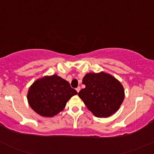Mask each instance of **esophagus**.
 Instances as JSON below:
<instances>
[{
  "label": "esophagus",
  "mask_w": 154,
  "mask_h": 154,
  "mask_svg": "<svg viewBox=\"0 0 154 154\" xmlns=\"http://www.w3.org/2000/svg\"><path fill=\"white\" fill-rule=\"evenodd\" d=\"M76 90H77V92H79V91H80V86H78V87H77V88H76Z\"/></svg>",
  "instance_id": "obj_1"
}]
</instances>
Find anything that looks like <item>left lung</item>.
I'll use <instances>...</instances> for the list:
<instances>
[{
    "instance_id": "left-lung-1",
    "label": "left lung",
    "mask_w": 154,
    "mask_h": 154,
    "mask_svg": "<svg viewBox=\"0 0 154 154\" xmlns=\"http://www.w3.org/2000/svg\"><path fill=\"white\" fill-rule=\"evenodd\" d=\"M82 83L86 86L78 93L88 110L98 118L109 117L119 110L125 98L122 83L105 72L88 73Z\"/></svg>"
}]
</instances>
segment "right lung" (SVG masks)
Listing matches in <instances>:
<instances>
[{"label":"right lung","instance_id":"add662e5","mask_svg":"<svg viewBox=\"0 0 154 154\" xmlns=\"http://www.w3.org/2000/svg\"><path fill=\"white\" fill-rule=\"evenodd\" d=\"M77 94L68 81L54 74L35 80L29 87L27 100L38 115L53 117L63 111L68 100Z\"/></svg>","mask_w":154,"mask_h":154}]
</instances>
